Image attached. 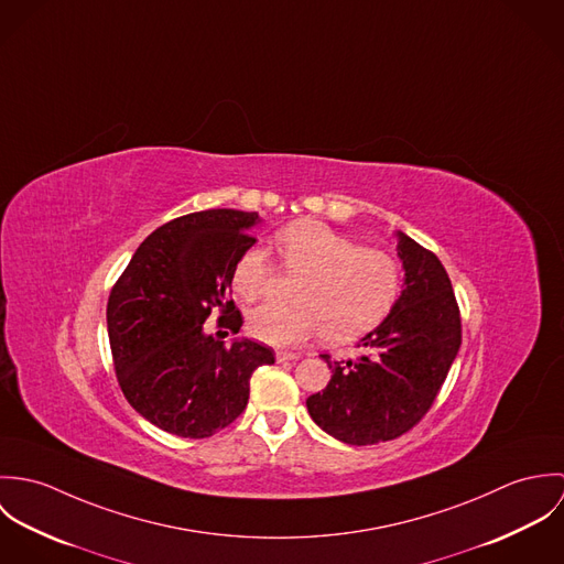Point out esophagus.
<instances>
[{"label": "esophagus", "mask_w": 564, "mask_h": 564, "mask_svg": "<svg viewBox=\"0 0 564 564\" xmlns=\"http://www.w3.org/2000/svg\"><path fill=\"white\" fill-rule=\"evenodd\" d=\"M275 358L278 362H295L300 358V354H293V351H275Z\"/></svg>", "instance_id": "obj_1"}]
</instances>
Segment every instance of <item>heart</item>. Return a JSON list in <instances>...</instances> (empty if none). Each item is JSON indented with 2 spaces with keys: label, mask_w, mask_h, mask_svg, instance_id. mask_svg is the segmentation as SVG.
<instances>
[{
  "label": "heart",
  "mask_w": 564,
  "mask_h": 564,
  "mask_svg": "<svg viewBox=\"0 0 564 564\" xmlns=\"http://www.w3.org/2000/svg\"><path fill=\"white\" fill-rule=\"evenodd\" d=\"M282 264L302 275L297 306H260L247 317L253 338L269 345H297L323 332L334 345L351 343L376 329L393 311L402 271L398 260L378 247L358 242L322 221H295L275 235ZM271 264L260 247L241 251L232 267V289L247 302L264 295Z\"/></svg>",
  "instance_id": "b5f03b06"
}]
</instances>
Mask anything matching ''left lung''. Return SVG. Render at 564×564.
I'll return each mask as SVG.
<instances>
[{"label":"left lung","mask_w":564,"mask_h":564,"mask_svg":"<svg viewBox=\"0 0 564 564\" xmlns=\"http://www.w3.org/2000/svg\"><path fill=\"white\" fill-rule=\"evenodd\" d=\"M403 291L389 317L356 347L354 360H332V378L306 400L313 421L347 445L393 441L436 400L460 349L456 295L441 260L398 232Z\"/></svg>","instance_id":"left-lung-1"}]
</instances>
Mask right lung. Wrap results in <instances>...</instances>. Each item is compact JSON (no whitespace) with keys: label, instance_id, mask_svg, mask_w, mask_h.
Returning <instances> with one entry per match:
<instances>
[{"label":"right lung","instance_id":"right-lung-1","mask_svg":"<svg viewBox=\"0 0 564 564\" xmlns=\"http://www.w3.org/2000/svg\"><path fill=\"white\" fill-rule=\"evenodd\" d=\"M258 213L215 208L177 217L134 251L108 297V338L119 387L150 423L182 438L228 427L247 405L249 378L273 365L271 347L226 345L206 332L210 313L237 334L242 317L232 267L256 239ZM228 336V332L224 334Z\"/></svg>","mask_w":564,"mask_h":564}]
</instances>
